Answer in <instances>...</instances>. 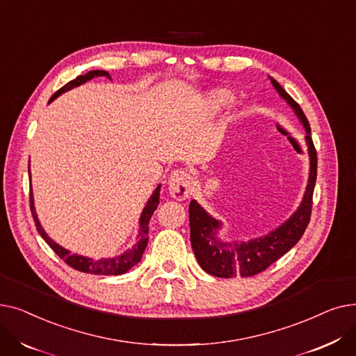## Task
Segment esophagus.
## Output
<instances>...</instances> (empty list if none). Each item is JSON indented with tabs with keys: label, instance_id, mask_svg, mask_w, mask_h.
<instances>
[{
	"label": "esophagus",
	"instance_id": "obj_1",
	"mask_svg": "<svg viewBox=\"0 0 356 356\" xmlns=\"http://www.w3.org/2000/svg\"><path fill=\"white\" fill-rule=\"evenodd\" d=\"M167 184L172 197H175L176 200H186L192 193L193 177L188 172L176 170L168 177Z\"/></svg>",
	"mask_w": 356,
	"mask_h": 356
}]
</instances>
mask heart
<instances>
[{
	"instance_id": "heart-1",
	"label": "heart",
	"mask_w": 356,
	"mask_h": 356,
	"mask_svg": "<svg viewBox=\"0 0 356 356\" xmlns=\"http://www.w3.org/2000/svg\"><path fill=\"white\" fill-rule=\"evenodd\" d=\"M207 102L211 109H222L232 102L231 93L223 89H212L207 93Z\"/></svg>"
}]
</instances>
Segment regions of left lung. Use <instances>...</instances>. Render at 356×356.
<instances>
[{
  "instance_id": "left-lung-1",
  "label": "left lung",
  "mask_w": 356,
  "mask_h": 356,
  "mask_svg": "<svg viewBox=\"0 0 356 356\" xmlns=\"http://www.w3.org/2000/svg\"><path fill=\"white\" fill-rule=\"evenodd\" d=\"M273 86L294 111L306 129V143L310 157V172L303 200L297 211L270 234L250 239L225 242L216 236L222 223L207 213L196 200L189 204L191 242L199 266L211 275L232 278L252 277L267 270L278 258L290 251L303 236L312 215L313 191L317 176V153L310 136V124L300 108L275 79L270 78Z\"/></svg>"
}]
</instances>
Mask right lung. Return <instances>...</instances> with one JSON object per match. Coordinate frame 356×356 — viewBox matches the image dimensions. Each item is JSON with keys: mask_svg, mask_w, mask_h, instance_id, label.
Wrapping results in <instances>:
<instances>
[{"mask_svg": "<svg viewBox=\"0 0 356 356\" xmlns=\"http://www.w3.org/2000/svg\"><path fill=\"white\" fill-rule=\"evenodd\" d=\"M95 76H106L111 78L109 73L105 70H90L86 74H81L76 79L70 81L69 83H66L63 88H60L54 95L50 98V102L53 99L58 98L59 95H62L63 92L70 90L72 88H76L82 83H85L86 81H90L92 78ZM29 175H30V161H29ZM31 179V177H30ZM160 203V184L157 186V189L154 191V193L152 195V197L148 199L145 208L143 209L141 218H140V231L137 235V242L134 244V247L131 250L124 251V254L117 255L114 258H101V259H92L88 257H82V255H76V254H70V251L65 250L63 247H60L59 244L49 238V235L44 232V229L42 228L39 218H37L35 209H34V202H33V192L30 191V209H31V215L33 219L35 222V228L37 232L42 235V238L47 242L49 247L58 254L67 266H70L72 268L78 270L81 273H86V274H97V275H121L124 273H127L129 268H133L136 264L140 263V259L143 257V252L147 247L148 242V222L152 219L154 211L157 209Z\"/></svg>", "mask_w": 356, "mask_h": 356, "instance_id": "obj_1", "label": "right lung"}]
</instances>
